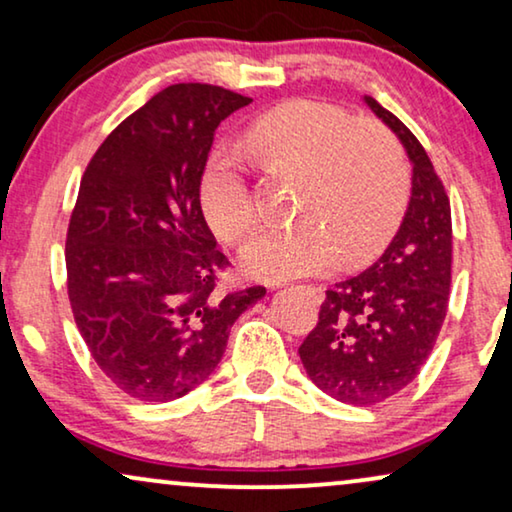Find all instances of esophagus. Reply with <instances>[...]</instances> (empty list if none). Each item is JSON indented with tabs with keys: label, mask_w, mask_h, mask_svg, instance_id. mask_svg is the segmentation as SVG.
Wrapping results in <instances>:
<instances>
[{
	"label": "esophagus",
	"mask_w": 512,
	"mask_h": 512,
	"mask_svg": "<svg viewBox=\"0 0 512 512\" xmlns=\"http://www.w3.org/2000/svg\"><path fill=\"white\" fill-rule=\"evenodd\" d=\"M307 293L317 300V303H321L324 300V286H307Z\"/></svg>",
	"instance_id": "esophagus-1"
}]
</instances>
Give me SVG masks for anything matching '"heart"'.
Segmentation results:
<instances>
[{
    "label": "heart",
    "mask_w": 512,
    "mask_h": 512,
    "mask_svg": "<svg viewBox=\"0 0 512 512\" xmlns=\"http://www.w3.org/2000/svg\"><path fill=\"white\" fill-rule=\"evenodd\" d=\"M244 149L268 174L298 177L296 219L289 230H263L240 251L249 277L284 282L321 275L340 261L359 263L382 247L408 198V167L387 130L331 104L286 102L251 125ZM200 207L223 242L256 223L244 170L216 151L200 177Z\"/></svg>",
    "instance_id": "b5f03b06"
}]
</instances>
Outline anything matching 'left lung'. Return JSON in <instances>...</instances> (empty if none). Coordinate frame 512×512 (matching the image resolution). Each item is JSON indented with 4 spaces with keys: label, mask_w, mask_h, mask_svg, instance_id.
Listing matches in <instances>:
<instances>
[{
    "label": "left lung",
    "mask_w": 512,
    "mask_h": 512,
    "mask_svg": "<svg viewBox=\"0 0 512 512\" xmlns=\"http://www.w3.org/2000/svg\"><path fill=\"white\" fill-rule=\"evenodd\" d=\"M366 107L403 144L410 202L384 254L326 291L298 354L307 377L335 401L370 408L415 380L445 321L452 282L450 200L424 146L373 97Z\"/></svg>",
    "instance_id": "8db88e82"
}]
</instances>
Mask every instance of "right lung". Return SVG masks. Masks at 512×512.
<instances>
[{
    "mask_svg": "<svg viewBox=\"0 0 512 512\" xmlns=\"http://www.w3.org/2000/svg\"><path fill=\"white\" fill-rule=\"evenodd\" d=\"M251 97L179 83L125 118L83 172L67 230V293L102 373L146 403L186 396L219 366L263 286L216 296L228 258L200 207L214 132Z\"/></svg>",
    "mask_w": 512,
    "mask_h": 512,
    "instance_id": "1",
    "label": "right lung"
}]
</instances>
